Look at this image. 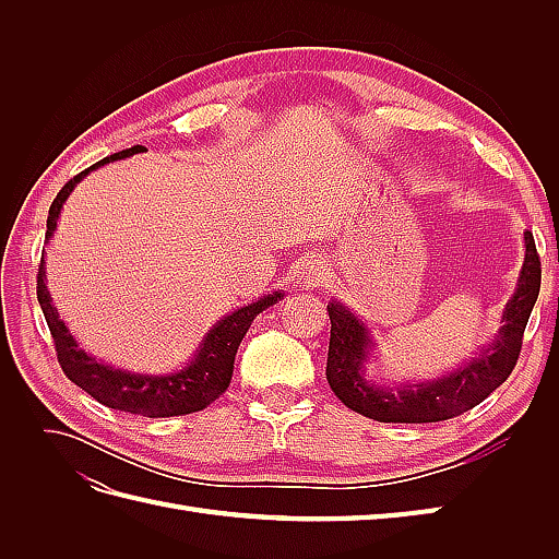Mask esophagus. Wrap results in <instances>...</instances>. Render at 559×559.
<instances>
[{"label": "esophagus", "instance_id": "1", "mask_svg": "<svg viewBox=\"0 0 559 559\" xmlns=\"http://www.w3.org/2000/svg\"><path fill=\"white\" fill-rule=\"evenodd\" d=\"M324 277H326V265H324V263L308 259V261H302V263L298 265V280H300L302 286H310V284L314 286V284H319Z\"/></svg>", "mask_w": 559, "mask_h": 559}]
</instances>
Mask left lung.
<instances>
[{"instance_id":"8db88e82","label":"left lung","mask_w":559,"mask_h":559,"mask_svg":"<svg viewBox=\"0 0 559 559\" xmlns=\"http://www.w3.org/2000/svg\"><path fill=\"white\" fill-rule=\"evenodd\" d=\"M524 263L518 277V289L503 310V326L492 345L480 349L452 373L401 386L376 384L366 378V361L376 347L373 337L361 321L345 306L333 300L326 306L331 319V341L326 359V380L333 394L349 411L378 421L394 425H425L443 421L476 408L499 384L509 380L522 349V335L527 326L540 289V259L534 235L524 230Z\"/></svg>"}]
</instances>
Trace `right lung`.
<instances>
[{
    "label": "right lung",
    "mask_w": 559,
    "mask_h": 559,
    "mask_svg": "<svg viewBox=\"0 0 559 559\" xmlns=\"http://www.w3.org/2000/svg\"><path fill=\"white\" fill-rule=\"evenodd\" d=\"M146 151L144 146H132L121 151V154L107 156L99 163H95L88 170L79 173L74 179L62 186V191L56 195L53 205L48 210V222H46V240L53 235L58 226V216L64 205V200L70 198L74 186L86 177L88 173L97 170L99 165H107L114 160H121L134 154H142ZM37 298L41 312L46 317V324L50 329L56 343V354L60 368L64 376L70 378L83 392H88L95 401H99L107 408L123 411L132 415H144V417H175V415H189L207 408L222 396L233 378V361L238 347L242 343L245 333L249 331L251 321L257 319L263 310L282 298L280 292L267 294L257 302H249L245 308H238L235 312L226 314L222 321H216L214 329L202 337L200 347L193 354V361L186 364L181 370H175L170 376H138L130 373V370L111 368L103 361H97L91 354L83 352L70 329L64 326V321L58 317V310L53 302H50V294L46 289V270H44V253H41V265L37 275Z\"/></svg>",
    "instance_id": "right-lung-1"
}]
</instances>
